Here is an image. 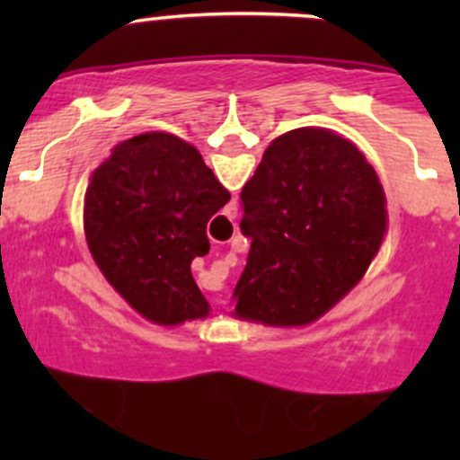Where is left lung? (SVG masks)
<instances>
[{
	"mask_svg": "<svg viewBox=\"0 0 460 460\" xmlns=\"http://www.w3.org/2000/svg\"><path fill=\"white\" fill-rule=\"evenodd\" d=\"M240 200L252 249L235 314L264 324H305L329 312L365 276L387 226L372 164L324 128L276 137Z\"/></svg>",
	"mask_w": 460,
	"mask_h": 460,
	"instance_id": "left-lung-1",
	"label": "left lung"
}]
</instances>
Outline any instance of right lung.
Masks as SVG:
<instances>
[{
  "label": "right lung",
  "mask_w": 460,
  "mask_h": 460,
  "mask_svg": "<svg viewBox=\"0 0 460 460\" xmlns=\"http://www.w3.org/2000/svg\"><path fill=\"white\" fill-rule=\"evenodd\" d=\"M229 198L198 148L169 133H142L118 144L93 173L84 200L88 249L144 318H204L208 303L191 260L208 253L207 225Z\"/></svg>",
  "instance_id": "obj_1"
}]
</instances>
